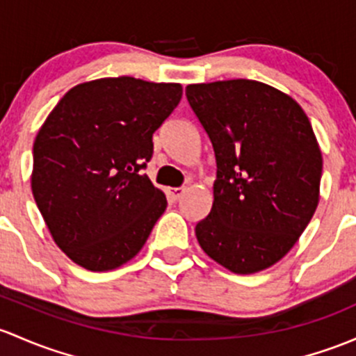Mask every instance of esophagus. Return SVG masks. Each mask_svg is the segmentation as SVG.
<instances>
[{
    "label": "esophagus",
    "mask_w": 356,
    "mask_h": 356,
    "mask_svg": "<svg viewBox=\"0 0 356 356\" xmlns=\"http://www.w3.org/2000/svg\"><path fill=\"white\" fill-rule=\"evenodd\" d=\"M167 193H168V196L172 197V200H179V197L182 196V194L186 193V188H168L167 189Z\"/></svg>",
    "instance_id": "esophagus-1"
}]
</instances>
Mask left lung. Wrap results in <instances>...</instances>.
<instances>
[{"instance_id": "left-lung-1", "label": "left lung", "mask_w": 356, "mask_h": 356, "mask_svg": "<svg viewBox=\"0 0 356 356\" xmlns=\"http://www.w3.org/2000/svg\"><path fill=\"white\" fill-rule=\"evenodd\" d=\"M216 159L201 249L237 275L263 271L295 245L319 203L323 153L304 109L254 80L188 85Z\"/></svg>"}]
</instances>
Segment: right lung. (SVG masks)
I'll use <instances>...</instances> for the list:
<instances>
[{"label":"right lung","instance_id":"obj_1","mask_svg":"<svg viewBox=\"0 0 356 356\" xmlns=\"http://www.w3.org/2000/svg\"><path fill=\"white\" fill-rule=\"evenodd\" d=\"M179 83L133 76L65 93L33 141L32 194L59 249L88 271L133 259L167 208L141 174L153 133L177 107Z\"/></svg>","mask_w":356,"mask_h":356}]
</instances>
